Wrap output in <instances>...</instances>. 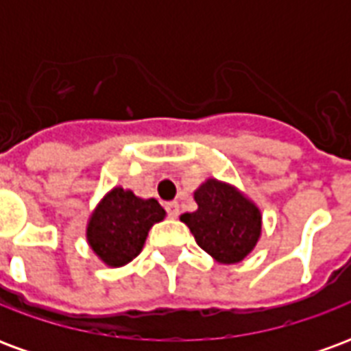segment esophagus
Instances as JSON below:
<instances>
[{
  "mask_svg": "<svg viewBox=\"0 0 351 351\" xmlns=\"http://www.w3.org/2000/svg\"><path fill=\"white\" fill-rule=\"evenodd\" d=\"M165 210H167L169 218H176V216L180 214V206H178L176 201H173V203H167V205H165Z\"/></svg>",
  "mask_w": 351,
  "mask_h": 351,
  "instance_id": "34e87169",
  "label": "esophagus"
}]
</instances>
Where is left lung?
Listing matches in <instances>:
<instances>
[{"instance_id":"8db88e82","label":"left lung","mask_w":351,"mask_h":351,"mask_svg":"<svg viewBox=\"0 0 351 351\" xmlns=\"http://www.w3.org/2000/svg\"><path fill=\"white\" fill-rule=\"evenodd\" d=\"M197 210L180 220L190 228L195 243L220 263L243 261L259 241L261 213L233 186L208 178L193 193Z\"/></svg>"}]
</instances>
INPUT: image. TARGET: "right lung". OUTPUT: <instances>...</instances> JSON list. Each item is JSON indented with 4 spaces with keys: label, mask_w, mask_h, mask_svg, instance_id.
Segmentation results:
<instances>
[{
    "label": "right lung",
    "mask_w": 351,
    "mask_h": 351,
    "mask_svg": "<svg viewBox=\"0 0 351 351\" xmlns=\"http://www.w3.org/2000/svg\"><path fill=\"white\" fill-rule=\"evenodd\" d=\"M163 218L165 210L156 199H141L133 191L114 188L88 221V243L103 263L122 267L137 258L150 228Z\"/></svg>",
    "instance_id": "obj_1"
}]
</instances>
